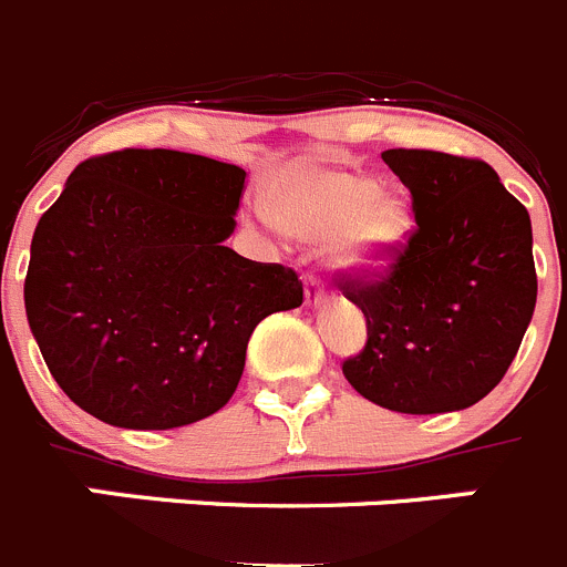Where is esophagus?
I'll return each instance as SVG.
<instances>
[{"instance_id":"esophagus-1","label":"esophagus","mask_w":567,"mask_h":567,"mask_svg":"<svg viewBox=\"0 0 567 567\" xmlns=\"http://www.w3.org/2000/svg\"><path fill=\"white\" fill-rule=\"evenodd\" d=\"M323 295H326V289H323V280H320V275L306 272V303L318 306L320 300H323Z\"/></svg>"}]
</instances>
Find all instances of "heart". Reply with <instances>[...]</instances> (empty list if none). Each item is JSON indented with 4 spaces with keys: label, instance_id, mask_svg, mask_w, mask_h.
I'll return each mask as SVG.
<instances>
[{
    "label": "heart",
    "instance_id": "1",
    "mask_svg": "<svg viewBox=\"0 0 567 567\" xmlns=\"http://www.w3.org/2000/svg\"><path fill=\"white\" fill-rule=\"evenodd\" d=\"M267 216L303 241H331L334 264L354 272H385L413 233V205L399 188L318 165H292L269 182Z\"/></svg>",
    "mask_w": 567,
    "mask_h": 567
}]
</instances>
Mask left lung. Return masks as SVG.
Wrapping results in <instances>:
<instances>
[{
  "instance_id": "1",
  "label": "left lung",
  "mask_w": 567,
  "mask_h": 567,
  "mask_svg": "<svg viewBox=\"0 0 567 567\" xmlns=\"http://www.w3.org/2000/svg\"><path fill=\"white\" fill-rule=\"evenodd\" d=\"M415 227L385 272H340L368 340L342 360L360 396L396 413L481 402L512 365L537 303L532 219L484 159L388 148Z\"/></svg>"
}]
</instances>
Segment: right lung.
I'll return each instance as SVG.
<instances>
[{"mask_svg": "<svg viewBox=\"0 0 567 567\" xmlns=\"http://www.w3.org/2000/svg\"><path fill=\"white\" fill-rule=\"evenodd\" d=\"M244 176L171 148L72 171L33 233L24 309L78 408L128 430L207 419L236 393L256 326L303 303L292 267L225 247Z\"/></svg>", "mask_w": 567, "mask_h": 567, "instance_id": "1", "label": "right lung"}]
</instances>
